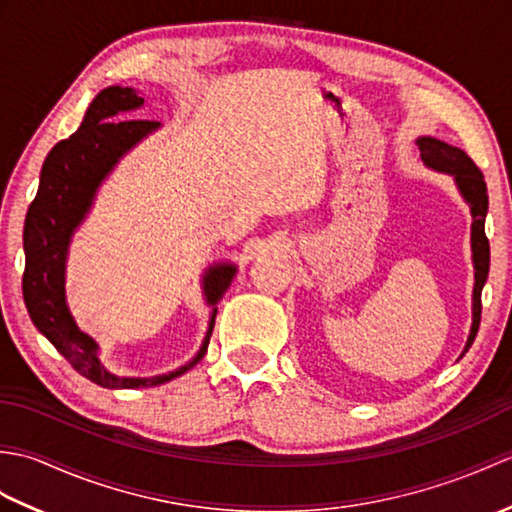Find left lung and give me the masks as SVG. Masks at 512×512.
<instances>
[{"mask_svg":"<svg viewBox=\"0 0 512 512\" xmlns=\"http://www.w3.org/2000/svg\"><path fill=\"white\" fill-rule=\"evenodd\" d=\"M420 149V158L427 167L444 171L455 178V184L462 193L466 204L471 206L473 224H471V250H473V268H475V286H473V325L469 341H466L464 352H469L473 345L477 330H480L482 319V288L488 279V266H491V246L484 233V222L488 213V191L482 171L477 169L475 162L466 156V151L442 143L438 138L422 136L416 140Z\"/></svg>","mask_w":512,"mask_h":512,"instance_id":"1","label":"left lung"}]
</instances>
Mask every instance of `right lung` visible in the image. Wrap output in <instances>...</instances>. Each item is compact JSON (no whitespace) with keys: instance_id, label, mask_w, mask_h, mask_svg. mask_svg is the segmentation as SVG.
<instances>
[{"instance_id":"right-lung-1","label":"right lung","mask_w":512,"mask_h":512,"mask_svg":"<svg viewBox=\"0 0 512 512\" xmlns=\"http://www.w3.org/2000/svg\"><path fill=\"white\" fill-rule=\"evenodd\" d=\"M143 103L145 99H140L136 90L121 88V85H112L96 94L83 116L81 127L70 138L54 145L43 160L39 189L24 224L26 268L21 290H24L32 323L76 372L107 389L162 385L198 365L209 347L217 301L224 297L237 273V266L233 264H215L206 270L202 290L206 303L213 308L209 330H206L198 354L187 365L173 369L169 374L149 378L112 374L101 363L99 343L76 325L68 303H65V259H68L70 239L76 226L88 215L101 182L110 176L118 160L160 127L156 121H136V118L127 121L123 118L127 112L143 107Z\"/></svg>"}]
</instances>
